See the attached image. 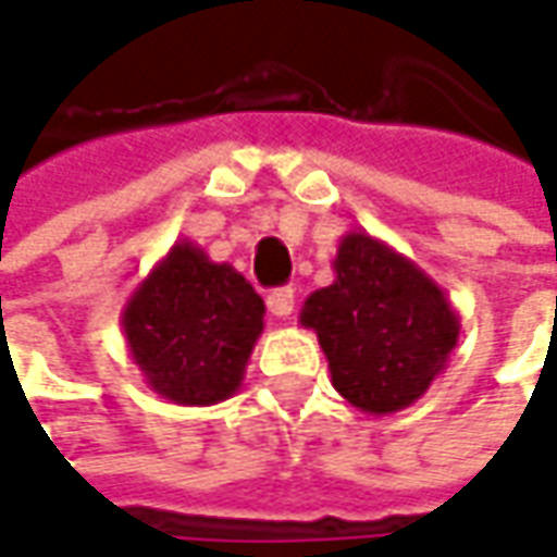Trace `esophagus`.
<instances>
[{
	"label": "esophagus",
	"mask_w": 557,
	"mask_h": 557,
	"mask_svg": "<svg viewBox=\"0 0 557 557\" xmlns=\"http://www.w3.org/2000/svg\"><path fill=\"white\" fill-rule=\"evenodd\" d=\"M293 302H296V293H293L289 286H283V289H274V293L268 296V311H271L274 318H289V314H293Z\"/></svg>",
	"instance_id": "esophagus-1"
}]
</instances>
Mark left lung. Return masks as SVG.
<instances>
[{
    "instance_id": "obj_1",
    "label": "left lung",
    "mask_w": 557,
    "mask_h": 557,
    "mask_svg": "<svg viewBox=\"0 0 557 557\" xmlns=\"http://www.w3.org/2000/svg\"><path fill=\"white\" fill-rule=\"evenodd\" d=\"M334 274L299 324L318 334L337 394L372 416L412 407L444 372L460 314L416 261L366 230L341 239Z\"/></svg>"
}]
</instances>
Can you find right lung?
Here are the masks:
<instances>
[{"instance_id":"right-lung-1","label":"right lung","mask_w":557,"mask_h":557,"mask_svg":"<svg viewBox=\"0 0 557 557\" xmlns=\"http://www.w3.org/2000/svg\"><path fill=\"white\" fill-rule=\"evenodd\" d=\"M264 331V299L233 264L180 239L122 309V334L145 384L180 407L230 400Z\"/></svg>"}]
</instances>
